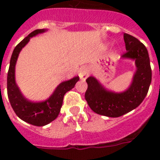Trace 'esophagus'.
I'll return each instance as SVG.
<instances>
[{"mask_svg": "<svg viewBox=\"0 0 160 160\" xmlns=\"http://www.w3.org/2000/svg\"><path fill=\"white\" fill-rule=\"evenodd\" d=\"M90 75V70L86 67H84L82 69H80V73H79V76L82 80H85L89 77Z\"/></svg>", "mask_w": 160, "mask_h": 160, "instance_id": "1", "label": "esophagus"}]
</instances>
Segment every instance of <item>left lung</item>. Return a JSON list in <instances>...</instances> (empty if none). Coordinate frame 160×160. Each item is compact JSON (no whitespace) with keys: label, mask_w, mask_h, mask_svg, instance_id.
Here are the masks:
<instances>
[{"label":"left lung","mask_w":160,"mask_h":160,"mask_svg":"<svg viewBox=\"0 0 160 160\" xmlns=\"http://www.w3.org/2000/svg\"><path fill=\"white\" fill-rule=\"evenodd\" d=\"M126 52L122 58L135 60L136 72L128 90L121 93L107 90L95 77L86 80L88 88L85 100L96 114L107 117H119L139 106L146 96L151 83L152 71L149 53L143 43L129 34H124Z\"/></svg>","instance_id":"1"}]
</instances>
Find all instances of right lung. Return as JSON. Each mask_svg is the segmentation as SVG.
<instances>
[{"mask_svg": "<svg viewBox=\"0 0 160 160\" xmlns=\"http://www.w3.org/2000/svg\"><path fill=\"white\" fill-rule=\"evenodd\" d=\"M45 31L46 30L44 29L32 31L15 47L7 74V95L12 109L20 119L36 126L46 125L57 118L62 106L64 95L67 91L75 87L76 82L80 80L79 76H75L71 80L60 83L51 97L43 102H31L26 100L21 94L15 80L16 60L20 51L28 43L31 37Z\"/></svg>", "mask_w": 160, "mask_h": 160, "instance_id": "1", "label": "right lung"}]
</instances>
